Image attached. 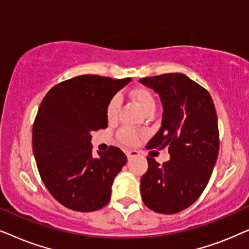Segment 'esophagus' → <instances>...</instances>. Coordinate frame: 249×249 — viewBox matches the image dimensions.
<instances>
[{"mask_svg":"<svg viewBox=\"0 0 249 249\" xmlns=\"http://www.w3.org/2000/svg\"><path fill=\"white\" fill-rule=\"evenodd\" d=\"M139 155H141V153L137 152V151H129V152H127V158H128V160H131V159H134V158H137V156H139Z\"/></svg>","mask_w":249,"mask_h":249,"instance_id":"1","label":"esophagus"}]
</instances>
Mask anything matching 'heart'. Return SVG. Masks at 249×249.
<instances>
[{
    "mask_svg": "<svg viewBox=\"0 0 249 249\" xmlns=\"http://www.w3.org/2000/svg\"><path fill=\"white\" fill-rule=\"evenodd\" d=\"M131 100L138 105V107L144 112L145 114L154 113L156 108V101L154 95L148 88L146 87H136L130 90ZM119 111H120V98L118 96H113L108 101L107 105V119L110 122H113L118 119ZM118 138L122 144L124 145H134L138 139V135L135 130L130 128H122L118 132Z\"/></svg>",
    "mask_w": 249,
    "mask_h": 249,
    "instance_id": "b5f03b06",
    "label": "heart"
}]
</instances>
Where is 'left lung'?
Listing matches in <instances>:
<instances>
[{
  "label": "left lung",
  "mask_w": 249,
  "mask_h": 249,
  "mask_svg": "<svg viewBox=\"0 0 249 249\" xmlns=\"http://www.w3.org/2000/svg\"><path fill=\"white\" fill-rule=\"evenodd\" d=\"M139 81L160 95L162 124L146 148L169 147L170 160L160 164L147 156L141 179L142 202L162 214L187 209L202 195L219 154V127L212 97L182 73H164Z\"/></svg>",
  "instance_id": "obj_1"
}]
</instances>
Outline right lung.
Masks as SVG:
<instances>
[{"mask_svg": "<svg viewBox=\"0 0 249 249\" xmlns=\"http://www.w3.org/2000/svg\"><path fill=\"white\" fill-rule=\"evenodd\" d=\"M130 80L78 76L51 88L39 105L33 125L37 169L51 195L68 209L93 212L110 202L127 156L110 146L94 158L90 132L107 127L108 101Z\"/></svg>", "mask_w": 249, "mask_h": 249, "instance_id": "add662e5", "label": "right lung"}]
</instances>
